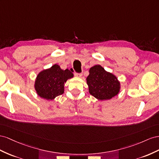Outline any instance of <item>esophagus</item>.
Returning a JSON list of instances; mask_svg holds the SVG:
<instances>
[{"mask_svg":"<svg viewBox=\"0 0 159 159\" xmlns=\"http://www.w3.org/2000/svg\"><path fill=\"white\" fill-rule=\"evenodd\" d=\"M75 76L76 77H79V78H80V77L83 76V74L82 73H76H76H75Z\"/></svg>","mask_w":159,"mask_h":159,"instance_id":"34e87169","label":"esophagus"}]
</instances>
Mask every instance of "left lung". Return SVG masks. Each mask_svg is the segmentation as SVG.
<instances>
[{
    "label": "left lung",
    "instance_id": "8db88e82",
    "mask_svg": "<svg viewBox=\"0 0 159 159\" xmlns=\"http://www.w3.org/2000/svg\"><path fill=\"white\" fill-rule=\"evenodd\" d=\"M87 77L89 93L100 101L110 100L120 93V83L117 77L100 65L90 68Z\"/></svg>",
    "mask_w": 159,
    "mask_h": 159
}]
</instances>
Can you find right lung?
Masks as SVG:
<instances>
[{
    "label": "right lung",
    "instance_id": "right-lung-1",
    "mask_svg": "<svg viewBox=\"0 0 159 159\" xmlns=\"http://www.w3.org/2000/svg\"><path fill=\"white\" fill-rule=\"evenodd\" d=\"M69 69L62 70L57 64L40 71L34 81V89L40 98L52 101L65 91V83L73 78Z\"/></svg>",
    "mask_w": 159,
    "mask_h": 159
}]
</instances>
